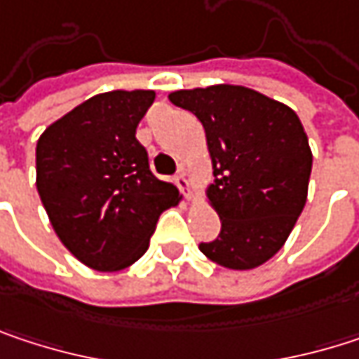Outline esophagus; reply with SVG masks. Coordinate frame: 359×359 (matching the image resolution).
Listing matches in <instances>:
<instances>
[{"mask_svg": "<svg viewBox=\"0 0 359 359\" xmlns=\"http://www.w3.org/2000/svg\"><path fill=\"white\" fill-rule=\"evenodd\" d=\"M175 184L180 189V193H187L189 191V179H187V175H184V170H180L179 175L175 177Z\"/></svg>", "mask_w": 359, "mask_h": 359, "instance_id": "34e87169", "label": "esophagus"}]
</instances>
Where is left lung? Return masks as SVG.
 <instances>
[{
  "mask_svg": "<svg viewBox=\"0 0 359 359\" xmlns=\"http://www.w3.org/2000/svg\"><path fill=\"white\" fill-rule=\"evenodd\" d=\"M170 102L201 120L214 162L210 201L222 226L199 250L233 270L264 264L287 241L308 197L312 151L297 114L235 85L177 91Z\"/></svg>",
  "mask_w": 359,
  "mask_h": 359,
  "instance_id": "1",
  "label": "left lung"
}]
</instances>
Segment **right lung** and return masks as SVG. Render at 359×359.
Here are the masks:
<instances>
[{"instance_id":"obj_1","label":"right lung","mask_w":359,"mask_h":359,"mask_svg":"<svg viewBox=\"0 0 359 359\" xmlns=\"http://www.w3.org/2000/svg\"><path fill=\"white\" fill-rule=\"evenodd\" d=\"M154 91H109L53 122L36 143V191L68 251L102 272L135 264L179 191L135 137Z\"/></svg>"}]
</instances>
